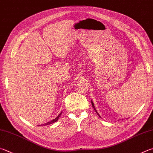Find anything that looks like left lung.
<instances>
[{"label":"left lung","mask_w":153,"mask_h":153,"mask_svg":"<svg viewBox=\"0 0 153 153\" xmlns=\"http://www.w3.org/2000/svg\"><path fill=\"white\" fill-rule=\"evenodd\" d=\"M91 105H92V106H93V108H94V110H95V111H96V112H97V111H96V108H94V103H93L92 102H91ZM97 114H98V112H97ZM98 115H99V114H98Z\"/></svg>","instance_id":"1"}]
</instances>
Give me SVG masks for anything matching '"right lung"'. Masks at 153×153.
<instances>
[{
  "mask_svg": "<svg viewBox=\"0 0 153 153\" xmlns=\"http://www.w3.org/2000/svg\"><path fill=\"white\" fill-rule=\"evenodd\" d=\"M61 114H62V112H61V113L59 114L58 115V116H57V117L55 118V119H53V120L50 121V122H48V123H45V124H42V125H43V126H46V125H49V124H52V123H55V122H57L58 119H59V116H61ZM39 126H41V125H39Z\"/></svg>",
  "mask_w": 153,
  "mask_h": 153,
  "instance_id": "obj_1",
  "label": "right lung"
}]
</instances>
